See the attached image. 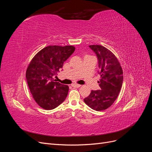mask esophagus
Here are the masks:
<instances>
[{
	"instance_id": "1",
	"label": "esophagus",
	"mask_w": 152,
	"mask_h": 152,
	"mask_svg": "<svg viewBox=\"0 0 152 152\" xmlns=\"http://www.w3.org/2000/svg\"><path fill=\"white\" fill-rule=\"evenodd\" d=\"M72 86L73 87H80L81 86V85L78 84H73Z\"/></svg>"
}]
</instances>
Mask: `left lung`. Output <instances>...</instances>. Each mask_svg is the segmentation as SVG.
<instances>
[{
    "label": "left lung",
    "mask_w": 152,
    "mask_h": 152,
    "mask_svg": "<svg viewBox=\"0 0 152 152\" xmlns=\"http://www.w3.org/2000/svg\"><path fill=\"white\" fill-rule=\"evenodd\" d=\"M98 59L101 77L98 82L101 89L91 91L84 99L85 103L96 111L109 108L117 98L123 82V71L117 57L110 50L99 45H91Z\"/></svg>",
    "instance_id": "obj_1"
}]
</instances>
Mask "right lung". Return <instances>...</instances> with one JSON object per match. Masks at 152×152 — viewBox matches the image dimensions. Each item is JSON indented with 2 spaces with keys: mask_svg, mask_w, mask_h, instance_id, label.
Instances as JSON below:
<instances>
[{
  "mask_svg": "<svg viewBox=\"0 0 152 152\" xmlns=\"http://www.w3.org/2000/svg\"><path fill=\"white\" fill-rule=\"evenodd\" d=\"M72 45H49L35 55L26 72V79L32 96L41 108L53 110L61 104L69 87L54 82L53 77L74 52Z\"/></svg>",
  "mask_w": 152,
  "mask_h": 152,
  "instance_id": "obj_1",
  "label": "right lung"
}]
</instances>
